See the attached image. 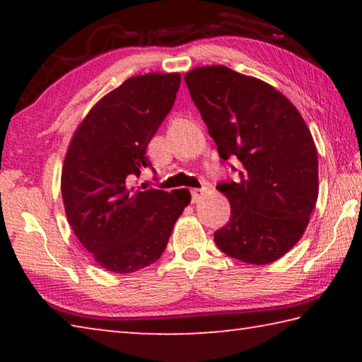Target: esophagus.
I'll return each mask as SVG.
<instances>
[{"label":"esophagus","mask_w":362,"mask_h":362,"mask_svg":"<svg viewBox=\"0 0 362 362\" xmlns=\"http://www.w3.org/2000/svg\"><path fill=\"white\" fill-rule=\"evenodd\" d=\"M203 194H204V188H193L192 189V201H193V203H198Z\"/></svg>","instance_id":"1"}]
</instances>
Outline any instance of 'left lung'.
Instances as JSON below:
<instances>
[{"mask_svg":"<svg viewBox=\"0 0 362 362\" xmlns=\"http://www.w3.org/2000/svg\"><path fill=\"white\" fill-rule=\"evenodd\" d=\"M189 95L222 161L240 179L218 183L231 216L214 233L233 259L267 265L296 246L317 199V153L291 100L260 79L223 65L185 75Z\"/></svg>","mask_w":362,"mask_h":362,"instance_id":"left-lung-1","label":"left lung"}]
</instances>
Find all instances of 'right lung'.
<instances>
[{"label":"right lung","mask_w":362,"mask_h":362,"mask_svg":"<svg viewBox=\"0 0 362 362\" xmlns=\"http://www.w3.org/2000/svg\"><path fill=\"white\" fill-rule=\"evenodd\" d=\"M179 73L126 79L86 115L66 151L62 199L71 230L107 272L132 273L155 263L188 189L164 192L131 182L151 168L146 146L175 102Z\"/></svg>","instance_id":"add662e5"}]
</instances>
